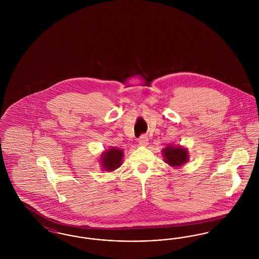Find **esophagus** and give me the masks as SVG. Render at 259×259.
Instances as JSON below:
<instances>
[{
    "instance_id": "esophagus-1",
    "label": "esophagus",
    "mask_w": 259,
    "mask_h": 259,
    "mask_svg": "<svg viewBox=\"0 0 259 259\" xmlns=\"http://www.w3.org/2000/svg\"><path fill=\"white\" fill-rule=\"evenodd\" d=\"M138 142H139V144L141 145V146H144V147H146V146H148V138L147 135H142L140 138H139V140H138Z\"/></svg>"
}]
</instances>
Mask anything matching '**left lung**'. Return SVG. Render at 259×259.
Returning <instances> with one entry per match:
<instances>
[{
    "label": "left lung",
    "instance_id": "1",
    "mask_svg": "<svg viewBox=\"0 0 259 259\" xmlns=\"http://www.w3.org/2000/svg\"><path fill=\"white\" fill-rule=\"evenodd\" d=\"M165 162L172 167H180L188 159V153L185 148L181 147H167L163 149Z\"/></svg>",
    "mask_w": 259,
    "mask_h": 259
}]
</instances>
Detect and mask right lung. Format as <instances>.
Here are the masks:
<instances>
[{
	"instance_id": "obj_1",
	"label": "right lung",
	"mask_w": 259,
	"mask_h": 259,
	"mask_svg": "<svg viewBox=\"0 0 259 259\" xmlns=\"http://www.w3.org/2000/svg\"><path fill=\"white\" fill-rule=\"evenodd\" d=\"M123 151L118 148H112L102 154V166L106 171H113L121 165Z\"/></svg>"
}]
</instances>
